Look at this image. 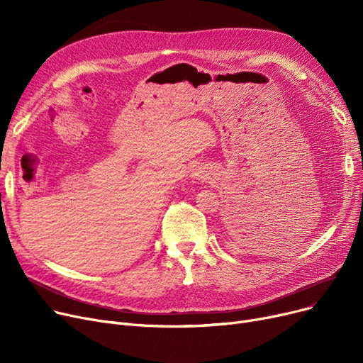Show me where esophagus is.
I'll return each mask as SVG.
<instances>
[{
	"label": "esophagus",
	"instance_id": "esophagus-1",
	"mask_svg": "<svg viewBox=\"0 0 363 363\" xmlns=\"http://www.w3.org/2000/svg\"><path fill=\"white\" fill-rule=\"evenodd\" d=\"M194 177H196L197 179H203V178H204V172L199 170V172H196V174H194Z\"/></svg>",
	"mask_w": 363,
	"mask_h": 363
}]
</instances>
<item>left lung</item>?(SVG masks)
Masks as SVG:
<instances>
[{
	"label": "left lung",
	"mask_w": 363,
	"mask_h": 363,
	"mask_svg": "<svg viewBox=\"0 0 363 363\" xmlns=\"http://www.w3.org/2000/svg\"><path fill=\"white\" fill-rule=\"evenodd\" d=\"M252 215H245V213H240L235 216L231 215L226 218V228L228 233L233 235V238H235L237 241H253V240H263V234H266V225L260 223V222H253L252 220Z\"/></svg>",
	"instance_id": "8db88e82"
}]
</instances>
